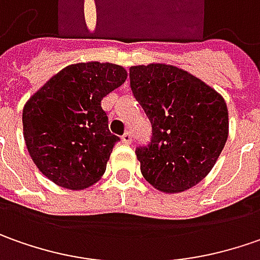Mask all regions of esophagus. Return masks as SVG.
<instances>
[{
  "label": "esophagus",
  "instance_id": "obj_1",
  "mask_svg": "<svg viewBox=\"0 0 260 260\" xmlns=\"http://www.w3.org/2000/svg\"><path fill=\"white\" fill-rule=\"evenodd\" d=\"M122 142L126 144V145H129L131 142H132V132H131V131H126V132L122 135Z\"/></svg>",
  "mask_w": 260,
  "mask_h": 260
}]
</instances>
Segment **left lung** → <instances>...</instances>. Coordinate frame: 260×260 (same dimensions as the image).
Masks as SVG:
<instances>
[{"label":"left lung","mask_w":260,"mask_h":260,"mask_svg":"<svg viewBox=\"0 0 260 260\" xmlns=\"http://www.w3.org/2000/svg\"><path fill=\"white\" fill-rule=\"evenodd\" d=\"M134 98L151 122V139L135 154L144 178L166 192L200 183L228 141L226 102L216 90L181 69L132 66Z\"/></svg>","instance_id":"obj_1"}]
</instances>
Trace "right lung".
Masks as SVG:
<instances>
[{
	"instance_id": "right-lung-1",
	"label": "right lung",
	"mask_w": 260,
	"mask_h": 260,
	"mask_svg": "<svg viewBox=\"0 0 260 260\" xmlns=\"http://www.w3.org/2000/svg\"><path fill=\"white\" fill-rule=\"evenodd\" d=\"M126 76L125 69L111 63L70 64L24 106L27 149L53 183L82 190L102 177L112 148L121 139L109 131L101 102Z\"/></svg>"
}]
</instances>
